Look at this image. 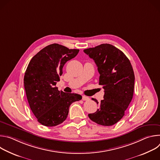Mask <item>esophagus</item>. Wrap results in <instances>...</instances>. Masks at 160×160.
Instances as JSON below:
<instances>
[{
	"label": "esophagus",
	"mask_w": 160,
	"mask_h": 160,
	"mask_svg": "<svg viewBox=\"0 0 160 160\" xmlns=\"http://www.w3.org/2000/svg\"><path fill=\"white\" fill-rule=\"evenodd\" d=\"M82 100L83 101H88V100H90V99H89L88 97H87L86 96H82Z\"/></svg>",
	"instance_id": "obj_1"
}]
</instances>
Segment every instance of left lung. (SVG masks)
<instances>
[{
    "label": "left lung",
    "mask_w": 160,
    "mask_h": 160,
    "mask_svg": "<svg viewBox=\"0 0 160 160\" xmlns=\"http://www.w3.org/2000/svg\"><path fill=\"white\" fill-rule=\"evenodd\" d=\"M83 52L94 59L100 74L99 84L104 90V99L89 118L103 126L117 123L125 115L133 94L135 76L128 58L118 48L109 43L101 44ZM98 104L96 99H93Z\"/></svg>",
    "instance_id": "1"
}]
</instances>
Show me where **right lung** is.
Segmentation results:
<instances>
[{
	"mask_svg": "<svg viewBox=\"0 0 160 160\" xmlns=\"http://www.w3.org/2000/svg\"><path fill=\"white\" fill-rule=\"evenodd\" d=\"M63 45H48L30 61L24 77V86L31 110L37 121L46 127L56 126L67 118L70 105L82 99L77 94L65 93L56 87L64 64L78 53Z\"/></svg>",
	"mask_w": 160,
	"mask_h": 160,
	"instance_id": "right-lung-1",
	"label": "right lung"
}]
</instances>
